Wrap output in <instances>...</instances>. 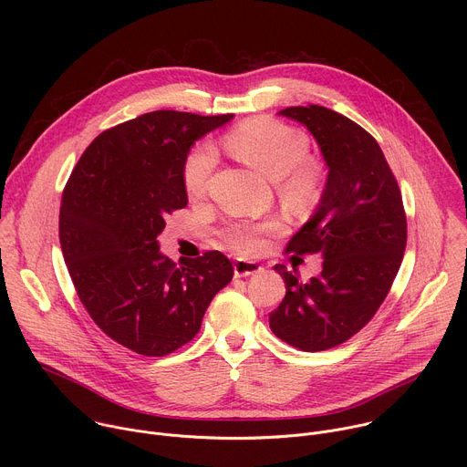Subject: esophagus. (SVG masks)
<instances>
[{"instance_id":"obj_1","label":"esophagus","mask_w":467,"mask_h":467,"mask_svg":"<svg viewBox=\"0 0 467 467\" xmlns=\"http://www.w3.org/2000/svg\"><path fill=\"white\" fill-rule=\"evenodd\" d=\"M262 270V265H258L256 262L253 260H242L238 258L234 262V277H249V275H254Z\"/></svg>"}]
</instances>
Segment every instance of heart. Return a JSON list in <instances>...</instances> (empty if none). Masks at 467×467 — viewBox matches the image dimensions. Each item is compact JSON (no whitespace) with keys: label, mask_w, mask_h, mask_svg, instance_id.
<instances>
[{"label":"heart","mask_w":467,"mask_h":467,"mask_svg":"<svg viewBox=\"0 0 467 467\" xmlns=\"http://www.w3.org/2000/svg\"><path fill=\"white\" fill-rule=\"evenodd\" d=\"M225 148L244 164L277 181L279 193L292 207L314 205L323 188V170L306 157L308 139L301 130L274 119L251 118L225 137ZM216 166V153L209 144L195 146L182 164V184L188 195L202 197ZM281 231L277 222H238L223 231L229 245L242 254L258 253L265 236Z\"/></svg>","instance_id":"obj_1"}]
</instances>
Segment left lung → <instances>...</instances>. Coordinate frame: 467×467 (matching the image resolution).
Segmentation results:
<instances>
[{
	"label": "left lung",
	"mask_w": 467,
	"mask_h": 467,
	"mask_svg": "<svg viewBox=\"0 0 467 467\" xmlns=\"http://www.w3.org/2000/svg\"><path fill=\"white\" fill-rule=\"evenodd\" d=\"M305 125L328 168L319 205L292 236L288 253H321L308 283L277 264L286 296L270 314L275 337L306 351L349 340L386 299L407 247L401 190L377 140L349 118L319 107L279 110Z\"/></svg>",
	"instance_id": "obj_1"
}]
</instances>
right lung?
<instances>
[{
    "instance_id": "1",
    "label": "right lung",
    "mask_w": 467,
    "mask_h": 467,
    "mask_svg": "<svg viewBox=\"0 0 467 467\" xmlns=\"http://www.w3.org/2000/svg\"><path fill=\"white\" fill-rule=\"evenodd\" d=\"M233 116L155 110L123 121L87 148L62 192L58 238L78 296L107 337L139 355L188 344L233 279L223 253L175 264L157 240L188 203L190 148Z\"/></svg>"
}]
</instances>
